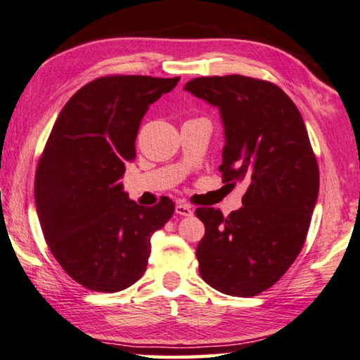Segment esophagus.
Segmentation results:
<instances>
[{
    "label": "esophagus",
    "instance_id": "esophagus-1",
    "mask_svg": "<svg viewBox=\"0 0 360 360\" xmlns=\"http://www.w3.org/2000/svg\"><path fill=\"white\" fill-rule=\"evenodd\" d=\"M176 213H178L179 216H192L193 211L187 203L179 202V203H176Z\"/></svg>",
    "mask_w": 360,
    "mask_h": 360
}]
</instances>
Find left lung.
<instances>
[{
	"instance_id": "left-lung-1",
	"label": "left lung",
	"mask_w": 360,
	"mask_h": 360,
	"mask_svg": "<svg viewBox=\"0 0 360 360\" xmlns=\"http://www.w3.org/2000/svg\"><path fill=\"white\" fill-rule=\"evenodd\" d=\"M186 91L219 108L224 182H245L243 207L229 216L197 208L205 236L198 272L210 287L255 296L272 287L303 248L319 195V167L303 117L274 83L202 77Z\"/></svg>"
}]
</instances>
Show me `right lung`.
Returning <instances> with one entry per match:
<instances>
[{
    "mask_svg": "<svg viewBox=\"0 0 360 360\" xmlns=\"http://www.w3.org/2000/svg\"><path fill=\"white\" fill-rule=\"evenodd\" d=\"M176 78L102 77L72 96L57 117L35 176V203L51 253L73 281L115 293L138 282L152 233L174 213L129 200L120 182L136 157V138L150 104Z\"/></svg>",
    "mask_w": 360,
    "mask_h": 360,
    "instance_id": "add662e5",
    "label": "right lung"
}]
</instances>
